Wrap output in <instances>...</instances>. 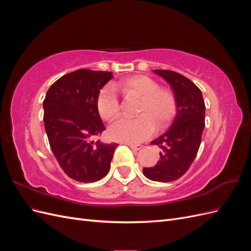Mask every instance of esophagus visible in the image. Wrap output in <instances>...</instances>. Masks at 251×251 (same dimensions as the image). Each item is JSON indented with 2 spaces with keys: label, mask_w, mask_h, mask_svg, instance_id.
I'll list each match as a JSON object with an SVG mask.
<instances>
[{
  "label": "esophagus",
  "mask_w": 251,
  "mask_h": 251,
  "mask_svg": "<svg viewBox=\"0 0 251 251\" xmlns=\"http://www.w3.org/2000/svg\"><path fill=\"white\" fill-rule=\"evenodd\" d=\"M127 146L130 147L132 150H134V151H139V150H141V149L143 148V146H141V144H132V143H128Z\"/></svg>",
  "instance_id": "34e87169"
}]
</instances>
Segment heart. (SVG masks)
<instances>
[{"label":"heart","mask_w":251,"mask_h":251,"mask_svg":"<svg viewBox=\"0 0 251 251\" xmlns=\"http://www.w3.org/2000/svg\"><path fill=\"white\" fill-rule=\"evenodd\" d=\"M115 88L126 93L141 97L138 107V117H120L110 126L108 134L112 140L138 143L147 140L158 127H163L176 112V101L168 90L160 89L158 82L147 75H134L119 81ZM115 88L111 85L103 87L98 93L96 108L102 119L112 120L120 110V102Z\"/></svg>","instance_id":"b5f03b06"}]
</instances>
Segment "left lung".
I'll return each mask as SVG.
<instances>
[{
  "label": "left lung",
  "instance_id": "8db88e82",
  "mask_svg": "<svg viewBox=\"0 0 251 251\" xmlns=\"http://www.w3.org/2000/svg\"><path fill=\"white\" fill-rule=\"evenodd\" d=\"M170 83L176 114L170 128L151 141L161 148L160 160L143 169L148 179L171 182L186 173L198 153L205 126V103L201 90L183 75L171 70H154Z\"/></svg>",
  "mask_w": 251,
  "mask_h": 251
}]
</instances>
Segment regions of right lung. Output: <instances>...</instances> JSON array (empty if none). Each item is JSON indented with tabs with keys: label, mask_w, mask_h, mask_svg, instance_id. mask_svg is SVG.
I'll return each mask as SVG.
<instances>
[{
	"label": "right lung",
	"mask_w": 251,
	"mask_h": 251,
	"mask_svg": "<svg viewBox=\"0 0 251 251\" xmlns=\"http://www.w3.org/2000/svg\"><path fill=\"white\" fill-rule=\"evenodd\" d=\"M112 78V72L76 70L53 83L43 102L53 154L68 176L83 183L96 182L109 173L118 146L92 140L105 130L96 100Z\"/></svg>",
	"instance_id": "right-lung-1"
}]
</instances>
